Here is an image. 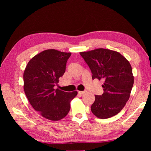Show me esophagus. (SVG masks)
<instances>
[{"mask_svg":"<svg viewBox=\"0 0 151 151\" xmlns=\"http://www.w3.org/2000/svg\"><path fill=\"white\" fill-rule=\"evenodd\" d=\"M78 93L80 94H84L86 93V91H78Z\"/></svg>","mask_w":151,"mask_h":151,"instance_id":"1","label":"esophagus"}]
</instances>
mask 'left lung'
Here are the masks:
<instances>
[{
    "label": "left lung",
    "mask_w": 151,
    "mask_h": 151,
    "mask_svg": "<svg viewBox=\"0 0 151 151\" xmlns=\"http://www.w3.org/2000/svg\"><path fill=\"white\" fill-rule=\"evenodd\" d=\"M80 54L90 68L92 79L104 81V93L95 95L91 111L101 119L117 115L129 99L134 84L129 62L119 52L102 48Z\"/></svg>",
    "instance_id": "8db88e82"
}]
</instances>
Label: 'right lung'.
<instances>
[{
    "mask_svg": "<svg viewBox=\"0 0 151 151\" xmlns=\"http://www.w3.org/2000/svg\"><path fill=\"white\" fill-rule=\"evenodd\" d=\"M71 53L55 49L36 55L27 64L23 74L24 91L29 102L36 111L48 120L58 121L70 109V101L77 91L64 92L53 87L65 73Z\"/></svg>",
    "mask_w": 151,
    "mask_h": 151,
    "instance_id": "add662e5",
    "label": "right lung"
}]
</instances>
